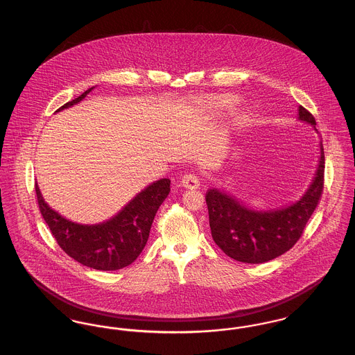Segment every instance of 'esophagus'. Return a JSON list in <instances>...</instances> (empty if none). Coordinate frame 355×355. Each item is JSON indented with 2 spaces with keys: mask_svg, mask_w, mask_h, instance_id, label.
Instances as JSON below:
<instances>
[{
  "mask_svg": "<svg viewBox=\"0 0 355 355\" xmlns=\"http://www.w3.org/2000/svg\"><path fill=\"white\" fill-rule=\"evenodd\" d=\"M181 185L186 189H197L200 186V180L194 173H186L181 180Z\"/></svg>",
  "mask_w": 355,
  "mask_h": 355,
  "instance_id": "34e87169",
  "label": "esophagus"
}]
</instances>
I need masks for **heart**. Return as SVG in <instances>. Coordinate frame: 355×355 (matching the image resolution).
Wrapping results in <instances>:
<instances>
[{
    "mask_svg": "<svg viewBox=\"0 0 355 355\" xmlns=\"http://www.w3.org/2000/svg\"><path fill=\"white\" fill-rule=\"evenodd\" d=\"M209 107L218 113H225V112H232L236 107V98L234 96L223 94V96H217V97H210L207 100Z\"/></svg>",
    "mask_w": 355,
    "mask_h": 355,
    "instance_id": "b5f03b06",
    "label": "heart"
}]
</instances>
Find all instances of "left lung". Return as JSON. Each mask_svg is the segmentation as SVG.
Listing matches in <instances>:
<instances>
[{"instance_id": "1", "label": "left lung", "mask_w": 355, "mask_h": 355, "mask_svg": "<svg viewBox=\"0 0 355 355\" xmlns=\"http://www.w3.org/2000/svg\"><path fill=\"white\" fill-rule=\"evenodd\" d=\"M300 119L315 125L313 114L300 106ZM324 184V153L313 184L298 202L285 209L255 211L217 189H209L206 205L211 236L220 250L245 263H263L290 250L321 201Z\"/></svg>"}]
</instances>
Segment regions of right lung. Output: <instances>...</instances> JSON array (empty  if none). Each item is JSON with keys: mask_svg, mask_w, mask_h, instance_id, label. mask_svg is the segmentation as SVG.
<instances>
[{"mask_svg": "<svg viewBox=\"0 0 355 355\" xmlns=\"http://www.w3.org/2000/svg\"><path fill=\"white\" fill-rule=\"evenodd\" d=\"M92 89L67 102L57 112L78 103ZM169 191V178L158 180L137 194L112 220L98 225H80L51 210L35 184L40 211L60 248L84 266L105 271L126 268L142 253L155 213Z\"/></svg>", "mask_w": 355, "mask_h": 355, "instance_id": "1", "label": "right lung"}]
</instances>
